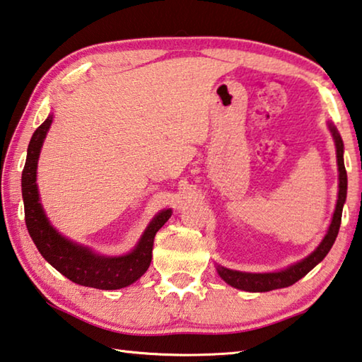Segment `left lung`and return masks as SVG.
Returning a JSON list of instances; mask_svg holds the SVG:
<instances>
[{
  "label": "left lung",
  "instance_id": "8db88e82",
  "mask_svg": "<svg viewBox=\"0 0 362 362\" xmlns=\"http://www.w3.org/2000/svg\"><path fill=\"white\" fill-rule=\"evenodd\" d=\"M329 129L336 142L337 148V166H339V199L336 204V210H334L332 221L329 225V229L325 235V239L321 240V244L317 247L313 253H310L299 262L290 266L285 271L280 272H269V274H250V272H239L231 271L223 266H216V272L220 277L226 281L228 285H231L238 290H244L250 293H266L272 290H279V288L291 286L296 281L300 280L304 275H307L312 269L325 259V256L329 253L331 247L336 242V238L339 234L340 221H341V210H344V204L346 199V170L344 164V142L339 134L337 128L329 123Z\"/></svg>",
  "mask_w": 362,
  "mask_h": 362
}]
</instances>
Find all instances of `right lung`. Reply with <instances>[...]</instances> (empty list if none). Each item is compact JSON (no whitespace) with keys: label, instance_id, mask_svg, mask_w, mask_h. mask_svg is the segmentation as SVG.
<instances>
[{"label":"right lung","instance_id":"right-lung-1","mask_svg":"<svg viewBox=\"0 0 362 362\" xmlns=\"http://www.w3.org/2000/svg\"><path fill=\"white\" fill-rule=\"evenodd\" d=\"M52 115L33 134L26 163L22 173V196L25 206V223L39 253L49 264L77 285L98 290H120L141 279L152 261L153 239L158 229L169 220L173 210H163L150 221L133 252L123 256H101L90 248L77 245L55 231L45 216L36 185L37 158L42 142L50 128Z\"/></svg>","mask_w":362,"mask_h":362}]
</instances>
